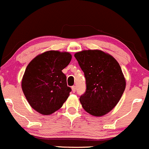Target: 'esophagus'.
Segmentation results:
<instances>
[{
	"label": "esophagus",
	"instance_id": "obj_1",
	"mask_svg": "<svg viewBox=\"0 0 149 149\" xmlns=\"http://www.w3.org/2000/svg\"><path fill=\"white\" fill-rule=\"evenodd\" d=\"M71 89H72L73 92H76V86H74V85H73V86L71 87Z\"/></svg>",
	"mask_w": 149,
	"mask_h": 149
}]
</instances>
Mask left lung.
<instances>
[{"mask_svg": "<svg viewBox=\"0 0 149 149\" xmlns=\"http://www.w3.org/2000/svg\"><path fill=\"white\" fill-rule=\"evenodd\" d=\"M86 80V91L80 97L83 109L94 116H102L118 103L125 89V79L115 58L98 49L76 52Z\"/></svg>", "mask_w": 149, "mask_h": 149, "instance_id": "8db88e82", "label": "left lung"}]
</instances>
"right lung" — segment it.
Segmentation results:
<instances>
[{
	"instance_id": "1",
	"label": "right lung",
	"mask_w": 149,
	"mask_h": 149,
	"mask_svg": "<svg viewBox=\"0 0 149 149\" xmlns=\"http://www.w3.org/2000/svg\"><path fill=\"white\" fill-rule=\"evenodd\" d=\"M69 52L50 50L36 57L28 64L22 88L29 104L42 115H50L62 107L69 96L62 70L71 60Z\"/></svg>"
}]
</instances>
